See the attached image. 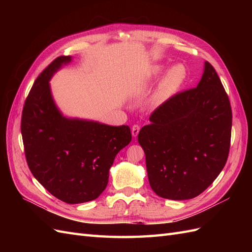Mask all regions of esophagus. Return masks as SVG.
Listing matches in <instances>:
<instances>
[{
  "label": "esophagus",
  "mask_w": 252,
  "mask_h": 252,
  "mask_svg": "<svg viewBox=\"0 0 252 252\" xmlns=\"http://www.w3.org/2000/svg\"><path fill=\"white\" fill-rule=\"evenodd\" d=\"M140 128H141V127H140L139 125H133V126H132V128H131V134H132V136H134V138H135L136 135L139 134Z\"/></svg>",
  "instance_id": "34e87169"
}]
</instances>
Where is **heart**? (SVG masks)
<instances>
[{"mask_svg": "<svg viewBox=\"0 0 252 252\" xmlns=\"http://www.w3.org/2000/svg\"><path fill=\"white\" fill-rule=\"evenodd\" d=\"M164 65H157L151 69V77H158L164 70ZM187 79V70L183 64H173L164 73L154 95V103L161 104L178 93Z\"/></svg>", "mask_w": 252, "mask_h": 252, "instance_id": "1", "label": "heart"}]
</instances>
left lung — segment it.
<instances>
[{
    "label": "left lung",
    "mask_w": 252,
    "mask_h": 252,
    "mask_svg": "<svg viewBox=\"0 0 252 252\" xmlns=\"http://www.w3.org/2000/svg\"><path fill=\"white\" fill-rule=\"evenodd\" d=\"M138 135L151 189L161 197L189 200L201 194L226 164L230 148V102L208 62L195 88L158 107Z\"/></svg>",
    "instance_id": "obj_1"
}]
</instances>
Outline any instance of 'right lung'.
Returning a JSON list of instances; mask_svg holds the SVG:
<instances>
[{
    "instance_id": "add662e5",
    "label": "right lung",
    "mask_w": 252,
    "mask_h": 252,
    "mask_svg": "<svg viewBox=\"0 0 252 252\" xmlns=\"http://www.w3.org/2000/svg\"><path fill=\"white\" fill-rule=\"evenodd\" d=\"M71 60L70 56L57 58L37 77L23 108L21 132L33 177L57 199L80 204L104 191L114 158L130 143L131 132L127 125L63 116L49 81Z\"/></svg>"
}]
</instances>
